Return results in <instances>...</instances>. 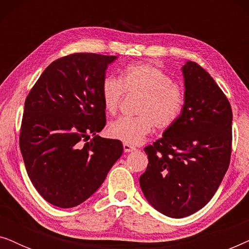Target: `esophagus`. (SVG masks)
Wrapping results in <instances>:
<instances>
[{
    "label": "esophagus",
    "instance_id": "34e87169",
    "mask_svg": "<svg viewBox=\"0 0 249 249\" xmlns=\"http://www.w3.org/2000/svg\"><path fill=\"white\" fill-rule=\"evenodd\" d=\"M124 152L125 153H130V152H134V151H136V148L134 147V146H131V145H129V144H124Z\"/></svg>",
    "mask_w": 249,
    "mask_h": 249
}]
</instances>
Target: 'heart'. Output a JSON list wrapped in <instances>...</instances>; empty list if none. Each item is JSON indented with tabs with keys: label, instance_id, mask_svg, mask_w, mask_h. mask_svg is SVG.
<instances>
[{
	"label": "heart",
	"instance_id": "b5f03b06",
	"mask_svg": "<svg viewBox=\"0 0 249 249\" xmlns=\"http://www.w3.org/2000/svg\"><path fill=\"white\" fill-rule=\"evenodd\" d=\"M127 93L142 94L136 117H121L108 125L111 137L130 145H138L154 130L175 124L183 107V91L164 71L148 63L130 64L120 79L107 77L101 86L104 108L117 113Z\"/></svg>",
	"mask_w": 249,
	"mask_h": 249
}]
</instances>
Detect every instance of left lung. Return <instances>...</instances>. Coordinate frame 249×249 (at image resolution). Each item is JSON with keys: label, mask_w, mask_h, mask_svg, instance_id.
<instances>
[{"label": "left lung", "mask_w": 249, "mask_h": 249, "mask_svg": "<svg viewBox=\"0 0 249 249\" xmlns=\"http://www.w3.org/2000/svg\"><path fill=\"white\" fill-rule=\"evenodd\" d=\"M181 70V114L162 138L144 148L148 165L139 178L147 202L175 219L210 202L229 166L232 142V111L226 95L197 63L187 61Z\"/></svg>", "instance_id": "obj_1"}]
</instances>
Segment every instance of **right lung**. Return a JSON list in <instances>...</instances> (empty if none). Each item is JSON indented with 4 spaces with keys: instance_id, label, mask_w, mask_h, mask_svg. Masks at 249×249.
<instances>
[{
    "instance_id": "add662e5",
    "label": "right lung",
    "mask_w": 249,
    "mask_h": 249,
    "mask_svg": "<svg viewBox=\"0 0 249 249\" xmlns=\"http://www.w3.org/2000/svg\"><path fill=\"white\" fill-rule=\"evenodd\" d=\"M114 60L95 53L57 59L26 98L20 151L30 181L54 206L89 198L124 152L120 141L96 135L107 124L101 86Z\"/></svg>"
}]
</instances>
